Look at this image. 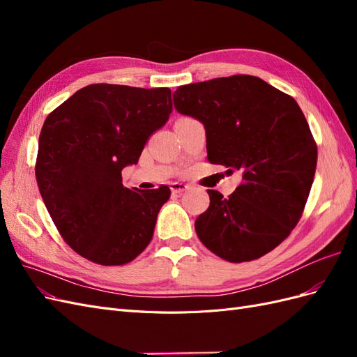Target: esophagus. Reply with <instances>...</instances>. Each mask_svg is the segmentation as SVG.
Instances as JSON below:
<instances>
[{
	"label": "esophagus",
	"instance_id": "esophagus-1",
	"mask_svg": "<svg viewBox=\"0 0 357 357\" xmlns=\"http://www.w3.org/2000/svg\"><path fill=\"white\" fill-rule=\"evenodd\" d=\"M171 192L172 193H181V192H185V190H188L190 186L189 185H186V183H180V181H176V183H171Z\"/></svg>",
	"mask_w": 357,
	"mask_h": 357
}]
</instances>
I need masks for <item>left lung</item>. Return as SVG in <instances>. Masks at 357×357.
I'll return each mask as SVG.
<instances>
[{"label":"left lung","instance_id":"8db88e82","mask_svg":"<svg viewBox=\"0 0 357 357\" xmlns=\"http://www.w3.org/2000/svg\"><path fill=\"white\" fill-rule=\"evenodd\" d=\"M172 100L204 123L211 164L243 174L228 198L207 190L210 207L195 222L201 243L234 264L274 250L299 222L317 165L298 102L247 74L180 86Z\"/></svg>","mask_w":357,"mask_h":357}]
</instances>
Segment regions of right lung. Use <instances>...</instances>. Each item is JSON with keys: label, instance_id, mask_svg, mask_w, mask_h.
Returning a JSON list of instances; mask_svg holds the SVG:
<instances>
[{"label": "right lung", "instance_id": "obj_1", "mask_svg": "<svg viewBox=\"0 0 357 357\" xmlns=\"http://www.w3.org/2000/svg\"><path fill=\"white\" fill-rule=\"evenodd\" d=\"M172 112L171 89L96 83L53 110L38 138L37 185L66 243L88 261L125 265L152 241L171 190L128 189L149 137Z\"/></svg>", "mask_w": 357, "mask_h": 357}]
</instances>
